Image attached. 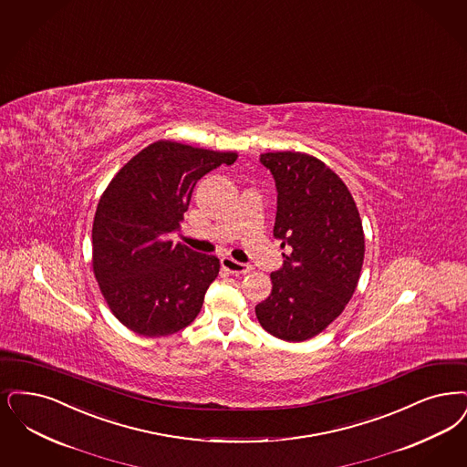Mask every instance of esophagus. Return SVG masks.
<instances>
[{
	"label": "esophagus",
	"mask_w": 467,
	"mask_h": 467,
	"mask_svg": "<svg viewBox=\"0 0 467 467\" xmlns=\"http://www.w3.org/2000/svg\"><path fill=\"white\" fill-rule=\"evenodd\" d=\"M221 265L224 267L225 271L233 273V275H246L252 267L248 264H243V262L234 261L231 257H223L221 259Z\"/></svg>",
	"instance_id": "esophagus-1"
}]
</instances>
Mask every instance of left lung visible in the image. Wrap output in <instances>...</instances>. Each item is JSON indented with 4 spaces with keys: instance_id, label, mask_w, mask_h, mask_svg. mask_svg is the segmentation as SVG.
I'll use <instances>...</instances> for the list:
<instances>
[{
    "instance_id": "left-lung-1",
    "label": "left lung",
    "mask_w": 467,
    "mask_h": 467,
    "mask_svg": "<svg viewBox=\"0 0 467 467\" xmlns=\"http://www.w3.org/2000/svg\"><path fill=\"white\" fill-rule=\"evenodd\" d=\"M278 206L273 234L283 265L271 273V296L255 306L265 332L302 342L323 332L353 297L365 236L355 200L330 168L304 152H265Z\"/></svg>"
}]
</instances>
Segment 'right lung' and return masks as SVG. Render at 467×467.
<instances>
[{
    "label": "right lung",
    "instance_id": "obj_1",
    "mask_svg": "<svg viewBox=\"0 0 467 467\" xmlns=\"http://www.w3.org/2000/svg\"><path fill=\"white\" fill-rule=\"evenodd\" d=\"M236 152L158 140L133 156L95 212L94 273L112 315L139 336L175 334L198 317L219 259L173 243L170 234L210 170Z\"/></svg>",
    "mask_w": 467,
    "mask_h": 467
}]
</instances>
